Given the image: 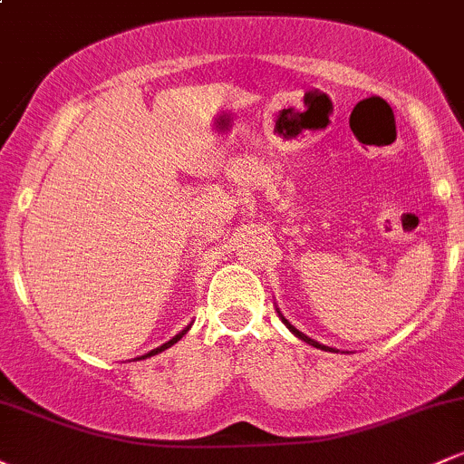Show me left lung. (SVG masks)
I'll return each mask as SVG.
<instances>
[{
    "instance_id": "left-lung-1",
    "label": "left lung",
    "mask_w": 464,
    "mask_h": 464,
    "mask_svg": "<svg viewBox=\"0 0 464 464\" xmlns=\"http://www.w3.org/2000/svg\"><path fill=\"white\" fill-rule=\"evenodd\" d=\"M281 321H284V323H285V324H287V327H290V332H292V334H295V335H299V338H301V340H303V343H307V344H312V347H316V349H324V351H334V349H329V347H324V344H318V343H316V340H312V338H307V335H305V334H301V332H299V329H295V327H292V324H290V323H287V321H285V318H284V316H281Z\"/></svg>"
}]
</instances>
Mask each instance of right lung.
<instances>
[{"instance_id": "obj_1", "label": "right lung", "mask_w": 464, "mask_h": 464, "mask_svg": "<svg viewBox=\"0 0 464 464\" xmlns=\"http://www.w3.org/2000/svg\"><path fill=\"white\" fill-rule=\"evenodd\" d=\"M188 329H189V327H188ZM188 329H185V332H188ZM185 332H180L179 335H174V338H172V340H169V343H165V344H163V347H159V349H152V351H150V353H146V355H143V358H150V355H154V353H161V351H165V349H168V347H172V344H174V343H179V340H180V338H183V334H185Z\"/></svg>"}]
</instances>
